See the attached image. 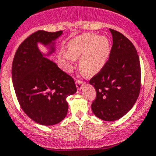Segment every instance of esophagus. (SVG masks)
<instances>
[{
  "label": "esophagus",
  "mask_w": 156,
  "mask_h": 156,
  "mask_svg": "<svg viewBox=\"0 0 156 156\" xmlns=\"http://www.w3.org/2000/svg\"><path fill=\"white\" fill-rule=\"evenodd\" d=\"M75 84H76V87H77V89L78 90H81V88H82V85H84V83H83L82 81H80V80H77L76 82H75Z\"/></svg>",
  "instance_id": "esophagus-1"
}]
</instances>
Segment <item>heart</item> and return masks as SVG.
<instances>
[{
	"instance_id": "heart-1",
	"label": "heart",
	"mask_w": 156,
	"mask_h": 156,
	"mask_svg": "<svg viewBox=\"0 0 156 156\" xmlns=\"http://www.w3.org/2000/svg\"><path fill=\"white\" fill-rule=\"evenodd\" d=\"M111 48V42L106 36L85 33L68 42L66 59L72 61L81 58V72L88 76H93L99 73L106 65Z\"/></svg>"
}]
</instances>
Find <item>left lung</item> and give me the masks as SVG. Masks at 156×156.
<instances>
[{
	"instance_id": "left-lung-1",
	"label": "left lung",
	"mask_w": 156,
	"mask_h": 156,
	"mask_svg": "<svg viewBox=\"0 0 156 156\" xmlns=\"http://www.w3.org/2000/svg\"><path fill=\"white\" fill-rule=\"evenodd\" d=\"M113 44L107 64L89 81L96 91L91 110L107 122L121 119L136 102L140 91L141 68L133 44L120 32L109 29Z\"/></svg>"
}]
</instances>
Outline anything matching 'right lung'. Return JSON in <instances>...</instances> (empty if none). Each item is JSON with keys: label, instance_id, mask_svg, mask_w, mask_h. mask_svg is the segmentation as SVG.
Listing matches in <instances>:
<instances>
[{"label": "right lung", "instance_id": "add662e5", "mask_svg": "<svg viewBox=\"0 0 156 156\" xmlns=\"http://www.w3.org/2000/svg\"><path fill=\"white\" fill-rule=\"evenodd\" d=\"M63 31L38 30L19 46L12 64V81L25 114L43 126H54L66 116L68 96L77 91L75 81L47 57L56 51V40ZM47 49L44 53L38 45Z\"/></svg>", "mask_w": 156, "mask_h": 156}]
</instances>
